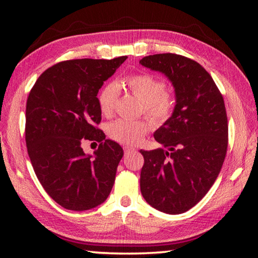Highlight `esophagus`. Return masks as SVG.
Returning <instances> with one entry per match:
<instances>
[{"label":"esophagus","instance_id":"esophagus-1","mask_svg":"<svg viewBox=\"0 0 258 258\" xmlns=\"http://www.w3.org/2000/svg\"><path fill=\"white\" fill-rule=\"evenodd\" d=\"M135 149L133 147H128V146H125L124 147V152L125 154H130V152H132V151H134Z\"/></svg>","mask_w":258,"mask_h":258}]
</instances>
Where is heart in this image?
Returning <instances> with one entry per match:
<instances>
[{
	"instance_id": "b5f03b06",
	"label": "heart",
	"mask_w": 258,
	"mask_h": 258,
	"mask_svg": "<svg viewBox=\"0 0 258 258\" xmlns=\"http://www.w3.org/2000/svg\"><path fill=\"white\" fill-rule=\"evenodd\" d=\"M128 89L140 101L145 103V110L156 124H161L171 117L174 108V98L165 90V83L149 74H135L126 80ZM119 95L117 83H108L98 95L100 110L110 115ZM152 124L148 120H131L119 118L109 125V135L116 141L135 145L141 141L143 135L149 132Z\"/></svg>"
}]
</instances>
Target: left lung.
Segmentation results:
<instances>
[{
    "label": "left lung",
    "mask_w": 258,
    "mask_h": 258,
    "mask_svg": "<svg viewBox=\"0 0 258 258\" xmlns=\"http://www.w3.org/2000/svg\"><path fill=\"white\" fill-rule=\"evenodd\" d=\"M168 78L175 92L172 116L154 133L165 147L140 152V187L146 202L166 214L184 213L215 182L228 149L224 100L212 76L183 55L160 53L140 60Z\"/></svg>",
    "instance_id": "obj_1"
}]
</instances>
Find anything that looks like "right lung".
Here are the masks:
<instances>
[{"instance_id": "right-lung-1", "label": "right lung", "mask_w": 258, "mask_h": 258, "mask_svg": "<svg viewBox=\"0 0 258 258\" xmlns=\"http://www.w3.org/2000/svg\"><path fill=\"white\" fill-rule=\"evenodd\" d=\"M127 56L76 59L50 67L37 78L26 104V145L46 194L69 211L106 202L124 151L95 125L101 121L98 92ZM85 139L100 142L93 155Z\"/></svg>"}]
</instances>
